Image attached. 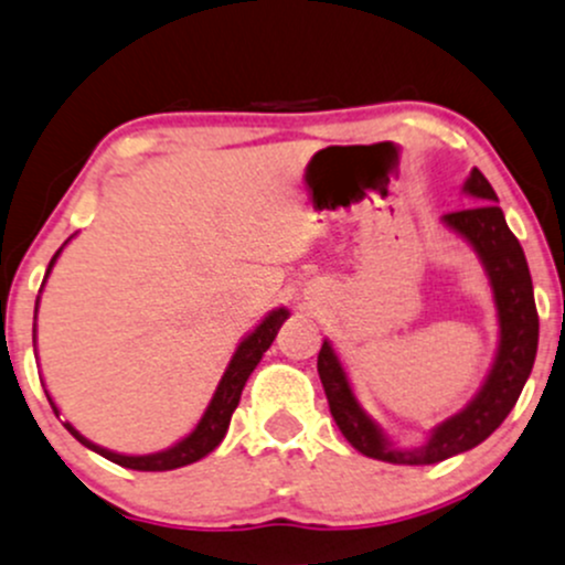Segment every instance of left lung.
<instances>
[{"mask_svg": "<svg viewBox=\"0 0 565 565\" xmlns=\"http://www.w3.org/2000/svg\"><path fill=\"white\" fill-rule=\"evenodd\" d=\"M463 190L486 203H477L475 209H463V212L445 214V225L461 233L480 254L488 278H491L501 327L499 353H495L493 370L488 381L482 383L480 394L461 413L439 424L420 448L402 450L394 448L359 407L332 345L324 340L319 351L316 367H319L321 386H324L327 402H330L334 424L359 454L377 458V461L418 467V463H437L463 454V450H472L482 439L491 437L501 426V420L510 415L525 381H529L531 367H534L539 313L523 246L507 227L504 212L495 203L499 198L480 171L472 169V177L467 179Z\"/></svg>", "mask_w": 565, "mask_h": 565, "instance_id": "obj_1", "label": "left lung"}]
</instances>
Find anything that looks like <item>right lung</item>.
Segmentation results:
<instances>
[{"instance_id":"1","label":"right lung","mask_w":565,"mask_h":565,"mask_svg":"<svg viewBox=\"0 0 565 565\" xmlns=\"http://www.w3.org/2000/svg\"><path fill=\"white\" fill-rule=\"evenodd\" d=\"M61 249L53 254L51 265H47V273H51L55 257H58ZM287 311L284 308H278V311H273L268 319L263 321V324L254 330L249 338H244V343L238 345V351L233 353L231 364H227L225 375H222L220 386H216V392L212 396V402H209L206 413H203L201 424L192 429V434L182 439V443H177L173 448L163 450V454H150V456H120V454H111L107 448H98V445H93L90 439H85L83 434L74 429L72 424H64L66 429L74 439H79V443L85 445V448L96 450L98 456L109 458V461L120 463V467H128V469H139V472H166V469H177V467H188V463L198 461V458H203L206 454H212L216 445L222 443V437H225L227 426H231V415L235 407H238V399H241V392H244L246 381H249L252 370L257 367V362L263 359V353L270 349V343L276 340L278 330H281L284 319H287ZM51 399V396H47ZM53 405V399H51ZM53 413L58 415V407L53 405Z\"/></svg>"}]
</instances>
